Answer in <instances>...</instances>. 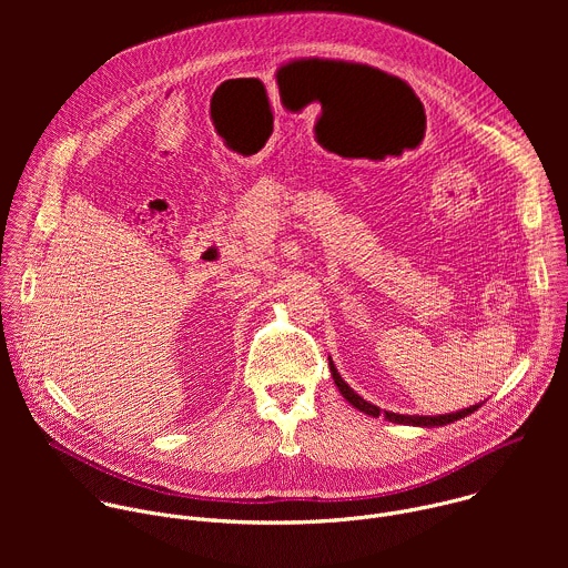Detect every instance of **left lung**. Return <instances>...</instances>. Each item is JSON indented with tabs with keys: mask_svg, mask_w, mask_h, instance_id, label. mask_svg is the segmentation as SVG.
Segmentation results:
<instances>
[{
	"mask_svg": "<svg viewBox=\"0 0 568 568\" xmlns=\"http://www.w3.org/2000/svg\"><path fill=\"white\" fill-rule=\"evenodd\" d=\"M331 373H333V379H335V384H337V388L342 390V395L353 404L355 409H359L362 414H366V416H373V418H379V416H384L388 423H397V425H414V427H443V425H449V423H454V420H460V418H465V416H469V414H474L480 404H471L469 409H463V412H456V414H445V416H402V414H390V412H382L379 407H375V404H371V402H366L362 395H357L344 379H342V375L337 373V368H335V364H333V359H331Z\"/></svg>",
	"mask_w": 568,
	"mask_h": 568,
	"instance_id": "1",
	"label": "left lung"
}]
</instances>
